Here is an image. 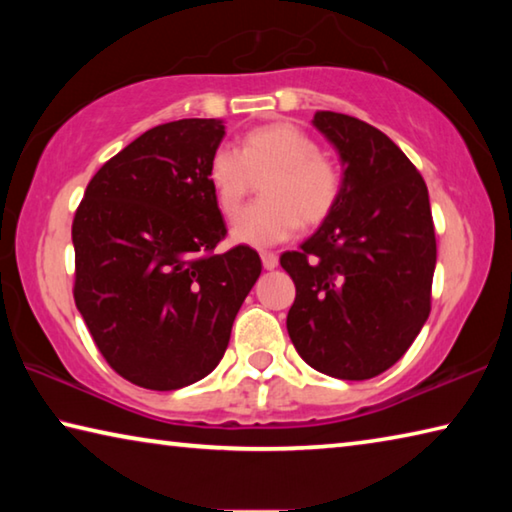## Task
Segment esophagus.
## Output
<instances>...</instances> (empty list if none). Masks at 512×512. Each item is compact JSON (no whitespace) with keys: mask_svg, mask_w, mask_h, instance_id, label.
I'll use <instances>...</instances> for the list:
<instances>
[{"mask_svg":"<svg viewBox=\"0 0 512 512\" xmlns=\"http://www.w3.org/2000/svg\"><path fill=\"white\" fill-rule=\"evenodd\" d=\"M277 262H280V259H277L275 253H262V264H264L266 271H273Z\"/></svg>","mask_w":512,"mask_h":512,"instance_id":"1","label":"esophagus"}]
</instances>
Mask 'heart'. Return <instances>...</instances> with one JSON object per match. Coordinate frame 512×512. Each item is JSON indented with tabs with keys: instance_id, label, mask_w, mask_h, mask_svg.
<instances>
[{
	"instance_id": "obj_1",
	"label": "heart",
	"mask_w": 512,
	"mask_h": 512,
	"mask_svg": "<svg viewBox=\"0 0 512 512\" xmlns=\"http://www.w3.org/2000/svg\"><path fill=\"white\" fill-rule=\"evenodd\" d=\"M259 178L264 198L232 223L237 244L273 246L296 235L300 223H323L343 187L341 171L320 155L314 137L289 121L257 126L241 137V149L219 146L207 162V183L225 216L237 214Z\"/></svg>"
}]
</instances>
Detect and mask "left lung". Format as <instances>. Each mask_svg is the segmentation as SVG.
Segmentation results:
<instances>
[{
	"label": "left lung",
	"instance_id": "1",
	"mask_svg": "<svg viewBox=\"0 0 512 512\" xmlns=\"http://www.w3.org/2000/svg\"><path fill=\"white\" fill-rule=\"evenodd\" d=\"M314 126L343 164L334 212L300 250L280 257L296 284L287 329L311 368L377 377L411 348L431 311L436 235L429 192L391 137L341 112Z\"/></svg>",
	"mask_w": 512,
	"mask_h": 512
}]
</instances>
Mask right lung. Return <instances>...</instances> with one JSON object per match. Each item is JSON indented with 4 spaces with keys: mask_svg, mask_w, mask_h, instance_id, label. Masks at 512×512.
I'll list each match as a JSON object with an SVG mask.
<instances>
[{
    "mask_svg": "<svg viewBox=\"0 0 512 512\" xmlns=\"http://www.w3.org/2000/svg\"><path fill=\"white\" fill-rule=\"evenodd\" d=\"M221 119L155 126L94 173L72 223L74 300L103 359L151 391H176L219 366L262 259L212 255L225 223L207 162Z\"/></svg>",
    "mask_w": 512,
    "mask_h": 512,
    "instance_id": "1",
    "label": "right lung"
}]
</instances>
